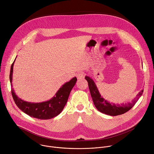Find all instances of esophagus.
Wrapping results in <instances>:
<instances>
[{"label":"esophagus","instance_id":"1","mask_svg":"<svg viewBox=\"0 0 154 154\" xmlns=\"http://www.w3.org/2000/svg\"><path fill=\"white\" fill-rule=\"evenodd\" d=\"M77 77L78 79H82L85 77V73L83 72H80L77 74Z\"/></svg>","mask_w":154,"mask_h":154}]
</instances>
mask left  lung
<instances>
[{
    "instance_id": "1",
    "label": "left lung",
    "mask_w": 154,
    "mask_h": 154,
    "mask_svg": "<svg viewBox=\"0 0 154 154\" xmlns=\"http://www.w3.org/2000/svg\"><path fill=\"white\" fill-rule=\"evenodd\" d=\"M85 79L88 83L89 89L94 106L100 112L109 116H118L128 112L135 105L140 97L142 96L144 91L142 90L139 92L137 97L131 102L122 103L121 104L110 103L101 96L95 82L90 77L85 76Z\"/></svg>"
}]
</instances>
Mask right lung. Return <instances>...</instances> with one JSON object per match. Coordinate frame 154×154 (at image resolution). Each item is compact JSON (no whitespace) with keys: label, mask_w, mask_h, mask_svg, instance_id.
<instances>
[{"label":"right lung","mask_w":154,"mask_h":154,"mask_svg":"<svg viewBox=\"0 0 154 154\" xmlns=\"http://www.w3.org/2000/svg\"><path fill=\"white\" fill-rule=\"evenodd\" d=\"M11 64L10 80L11 86V94L17 107L29 116L38 119H49L58 115L66 104L69 94L76 83V77L63 84L56 93L55 96L47 101L35 103L25 101L19 98L13 88V73L14 61Z\"/></svg>","instance_id":"1"}]
</instances>
